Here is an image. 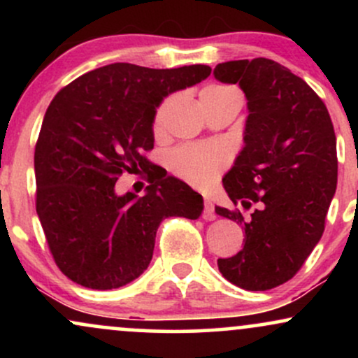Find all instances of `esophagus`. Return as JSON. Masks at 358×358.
<instances>
[{
    "label": "esophagus",
    "instance_id": "1",
    "mask_svg": "<svg viewBox=\"0 0 358 358\" xmlns=\"http://www.w3.org/2000/svg\"><path fill=\"white\" fill-rule=\"evenodd\" d=\"M202 217L205 220H213L215 219V208H213V203L210 199H203V213Z\"/></svg>",
    "mask_w": 358,
    "mask_h": 358
}]
</instances>
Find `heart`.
<instances>
[{
	"label": "heart",
	"instance_id": "obj_1",
	"mask_svg": "<svg viewBox=\"0 0 358 358\" xmlns=\"http://www.w3.org/2000/svg\"><path fill=\"white\" fill-rule=\"evenodd\" d=\"M236 90L224 85H212L202 92V96H236ZM170 101H165L155 114V133H159L165 124V116ZM170 168L183 180L190 182L195 187H208L215 182L217 175L227 163V156L220 148L212 146H180L171 151L168 158Z\"/></svg>",
	"mask_w": 358,
	"mask_h": 358
}]
</instances>
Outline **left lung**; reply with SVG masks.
I'll return each mask as SVG.
<instances>
[{
	"mask_svg": "<svg viewBox=\"0 0 358 358\" xmlns=\"http://www.w3.org/2000/svg\"><path fill=\"white\" fill-rule=\"evenodd\" d=\"M248 99L244 148L222 178L234 205L217 215L241 224L245 244L219 259V271L248 291L273 289L298 273L322 239L336 190V138L327 106L301 77L269 59L231 60L213 69Z\"/></svg>",
	"mask_w": 358,
	"mask_h": 358,
	"instance_id": "1",
	"label": "left lung"
}]
</instances>
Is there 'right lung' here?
Instances as JSON below:
<instances>
[{
  "instance_id": "right-lung-1",
  "label": "right lung",
  "mask_w": 358,
  "mask_h": 358,
  "mask_svg": "<svg viewBox=\"0 0 358 358\" xmlns=\"http://www.w3.org/2000/svg\"><path fill=\"white\" fill-rule=\"evenodd\" d=\"M208 65L148 69L104 65L64 87L45 113L35 146L36 213L57 266L90 289H116L141 276L159 222L199 219L203 199L143 156L153 150L156 108L210 76ZM124 171H145V195L115 193Z\"/></svg>"
}]
</instances>
